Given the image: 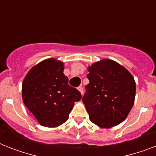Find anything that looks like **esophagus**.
Wrapping results in <instances>:
<instances>
[{
    "label": "esophagus",
    "instance_id": "1",
    "mask_svg": "<svg viewBox=\"0 0 156 156\" xmlns=\"http://www.w3.org/2000/svg\"><path fill=\"white\" fill-rule=\"evenodd\" d=\"M78 90H79V91H80V92H81V94L83 95V87H81V86H80V87H78Z\"/></svg>",
    "mask_w": 156,
    "mask_h": 156
}]
</instances>
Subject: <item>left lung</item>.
Listing matches in <instances>:
<instances>
[{
  "mask_svg": "<svg viewBox=\"0 0 156 156\" xmlns=\"http://www.w3.org/2000/svg\"><path fill=\"white\" fill-rule=\"evenodd\" d=\"M83 102L89 118L101 128H111L127 117L133 105L136 86L126 68L111 60H103L88 68Z\"/></svg>",
  "mask_w": 156,
  "mask_h": 156,
  "instance_id": "1",
  "label": "left lung"
}]
</instances>
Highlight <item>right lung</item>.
<instances>
[{
	"instance_id": "1",
	"label": "right lung",
	"mask_w": 156,
	"mask_h": 156,
	"mask_svg": "<svg viewBox=\"0 0 156 156\" xmlns=\"http://www.w3.org/2000/svg\"><path fill=\"white\" fill-rule=\"evenodd\" d=\"M63 70L62 62L47 59L34 66L23 80V103L43 126L65 123L74 102L82 99L79 90L68 84Z\"/></svg>"
}]
</instances>
